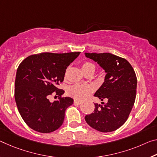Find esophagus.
I'll list each match as a JSON object with an SVG mask.
<instances>
[{
	"instance_id": "34e87169",
	"label": "esophagus",
	"mask_w": 157,
	"mask_h": 157,
	"mask_svg": "<svg viewBox=\"0 0 157 157\" xmlns=\"http://www.w3.org/2000/svg\"><path fill=\"white\" fill-rule=\"evenodd\" d=\"M74 103L76 104V105H80V104L82 103V102L80 101H78V100H74Z\"/></svg>"
}]
</instances>
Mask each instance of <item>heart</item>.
I'll use <instances>...</instances> for the list:
<instances>
[{
    "mask_svg": "<svg viewBox=\"0 0 157 157\" xmlns=\"http://www.w3.org/2000/svg\"><path fill=\"white\" fill-rule=\"evenodd\" d=\"M82 69L84 73L89 71H94L96 70V66L89 61L84 62L82 66ZM94 87L90 84H76L71 86L68 89V94L71 96L79 100H84L87 98L94 91Z\"/></svg>",
    "mask_w": 157,
    "mask_h": 157,
    "instance_id": "heart-1",
    "label": "heart"
}]
</instances>
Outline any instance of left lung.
Instances as JSON below:
<instances>
[{
	"instance_id": "left-lung-1",
	"label": "left lung",
	"mask_w": 157,
	"mask_h": 157,
	"mask_svg": "<svg viewBox=\"0 0 157 157\" xmlns=\"http://www.w3.org/2000/svg\"><path fill=\"white\" fill-rule=\"evenodd\" d=\"M106 73L105 81L94 94L101 105L94 103V113L85 116L89 126L101 132L117 130L126 122L136 96L137 78L135 71L125 59L110 53H85Z\"/></svg>"
}]
</instances>
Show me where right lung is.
Wrapping results in <instances>:
<instances>
[{"mask_svg": "<svg viewBox=\"0 0 157 157\" xmlns=\"http://www.w3.org/2000/svg\"><path fill=\"white\" fill-rule=\"evenodd\" d=\"M79 54L44 52L29 56L19 64L14 98L22 119L34 131L51 133L63 124L66 110L73 103V99L61 97L64 91L58 85L63 81L67 67ZM52 93L59 98L51 103L48 97Z\"/></svg>", "mask_w": 157, "mask_h": 157, "instance_id": "add662e5", "label": "right lung"}]
</instances>
